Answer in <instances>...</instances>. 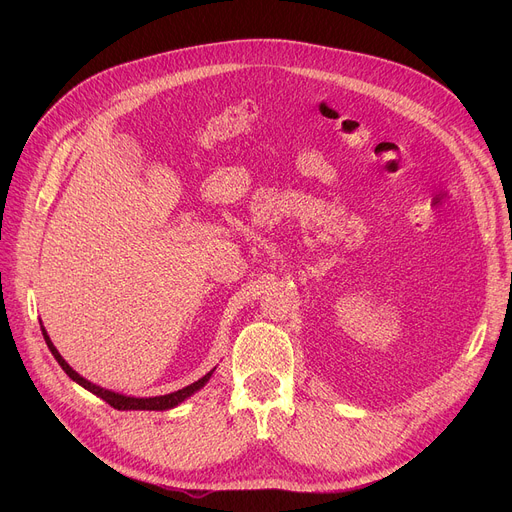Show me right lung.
Returning <instances> with one entry per match:
<instances>
[{
  "label": "right lung",
  "instance_id": "add662e5",
  "mask_svg": "<svg viewBox=\"0 0 512 512\" xmlns=\"http://www.w3.org/2000/svg\"><path fill=\"white\" fill-rule=\"evenodd\" d=\"M41 332H43V338H45V342H47V346H49V351H51V355L56 357V361L60 363V367L68 373V378H72L76 384H80L83 386L85 390H89V392H93L95 396H99L101 400H105L107 405L110 407H114V409H118V411H166V409H172V407H176L178 402H182L184 398H188L191 394H195L199 388H203L207 382H209V378H211V373H213V369L209 371V373H205L201 380H197L195 384H191V386H186V388H182V390H178V392H172V394H166V396H153V398H132V396H122V394H116V392H110V390H103V388H99V386H95V384H91V382H87L85 378H80V375L62 359V355L58 353V348L51 344V340H49V336H47V332H45V328L41 326Z\"/></svg>",
  "mask_w": 512,
  "mask_h": 512
}]
</instances>
